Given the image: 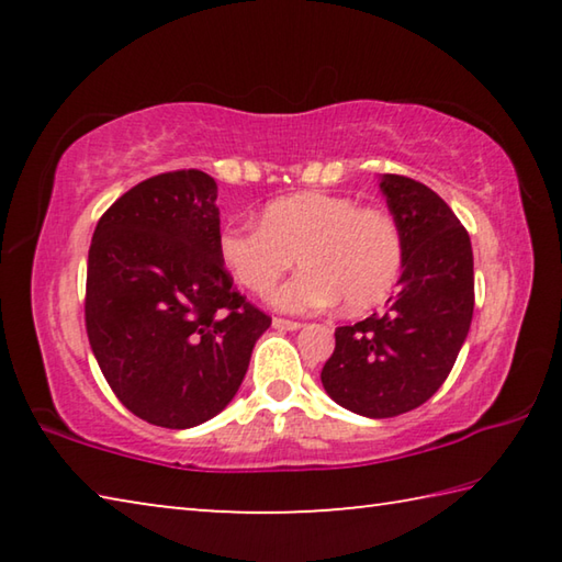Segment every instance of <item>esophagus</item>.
<instances>
[{
    "instance_id": "obj_1",
    "label": "esophagus",
    "mask_w": 562,
    "mask_h": 562,
    "mask_svg": "<svg viewBox=\"0 0 562 562\" xmlns=\"http://www.w3.org/2000/svg\"><path fill=\"white\" fill-rule=\"evenodd\" d=\"M272 327H274V329H288V331H297L302 325H300V322H294V319H282V317H274V319H272Z\"/></svg>"
}]
</instances>
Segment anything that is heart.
Wrapping results in <instances>:
<instances>
[{
  "mask_svg": "<svg viewBox=\"0 0 562 562\" xmlns=\"http://www.w3.org/2000/svg\"><path fill=\"white\" fill-rule=\"evenodd\" d=\"M217 252L252 294L272 292L297 258L304 270L274 292L284 312H315L339 300L347 315H361L384 304L404 272L394 217L335 193L280 198L265 207L260 225H225Z\"/></svg>",
  "mask_w": 562,
  "mask_h": 562,
  "instance_id": "obj_1",
  "label": "heart"
}]
</instances>
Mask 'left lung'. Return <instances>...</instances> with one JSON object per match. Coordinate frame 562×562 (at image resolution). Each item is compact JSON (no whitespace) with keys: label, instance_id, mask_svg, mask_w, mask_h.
<instances>
[{"label":"left lung","instance_id":"left-lung-1","mask_svg":"<svg viewBox=\"0 0 562 562\" xmlns=\"http://www.w3.org/2000/svg\"><path fill=\"white\" fill-rule=\"evenodd\" d=\"M379 188L404 237V272L382 315L335 329L322 386L369 418L412 412L439 392L473 317V250L431 188L384 173Z\"/></svg>","mask_w":562,"mask_h":562}]
</instances>
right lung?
<instances>
[{
    "label": "right lung",
    "instance_id": "add662e5",
    "mask_svg": "<svg viewBox=\"0 0 562 562\" xmlns=\"http://www.w3.org/2000/svg\"><path fill=\"white\" fill-rule=\"evenodd\" d=\"M215 201L203 170L154 176L101 215L89 247L93 357L119 402L164 429L221 414L272 322L233 288Z\"/></svg>",
    "mask_w": 562,
    "mask_h": 562
}]
</instances>
